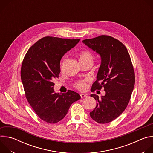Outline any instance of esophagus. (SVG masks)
Here are the masks:
<instances>
[{"label":"esophagus","mask_w":153,"mask_h":153,"mask_svg":"<svg viewBox=\"0 0 153 153\" xmlns=\"http://www.w3.org/2000/svg\"><path fill=\"white\" fill-rule=\"evenodd\" d=\"M80 97H81V98L86 97H87V94H80Z\"/></svg>","instance_id":"1"}]
</instances>
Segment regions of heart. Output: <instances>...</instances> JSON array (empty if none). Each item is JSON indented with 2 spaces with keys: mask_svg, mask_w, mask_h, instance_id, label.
Returning <instances> with one entry per match:
<instances>
[{
  "mask_svg": "<svg viewBox=\"0 0 153 153\" xmlns=\"http://www.w3.org/2000/svg\"><path fill=\"white\" fill-rule=\"evenodd\" d=\"M80 62H93V56L89 51H83L79 54ZM76 87L80 90H84L86 88V83L84 80H79L75 85Z\"/></svg>",
  "mask_w": 153,
  "mask_h": 153,
  "instance_id": "heart-1",
  "label": "heart"
}]
</instances>
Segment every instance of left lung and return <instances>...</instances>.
I'll return each instance as SVG.
<instances>
[{
    "mask_svg": "<svg viewBox=\"0 0 153 153\" xmlns=\"http://www.w3.org/2000/svg\"><path fill=\"white\" fill-rule=\"evenodd\" d=\"M82 42L101 59L97 80L91 90L103 87L105 91L101 98L95 94L91 95L97 105L90 115L99 123H109L124 111L129 102L135 83L131 60L125 45L111 36L102 35Z\"/></svg>",
    "mask_w": 153,
    "mask_h": 153,
    "instance_id": "left-lung-1",
    "label": "left lung"
}]
</instances>
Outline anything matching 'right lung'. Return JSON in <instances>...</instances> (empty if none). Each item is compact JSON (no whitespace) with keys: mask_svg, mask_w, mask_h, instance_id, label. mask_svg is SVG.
Segmentation results:
<instances>
[{"mask_svg":"<svg viewBox=\"0 0 153 153\" xmlns=\"http://www.w3.org/2000/svg\"><path fill=\"white\" fill-rule=\"evenodd\" d=\"M80 39L45 37L30 47L21 68V80L26 98L37 115L43 121L56 123L67 115L71 105L80 99L69 90L55 93L53 80L60 73V62Z\"/></svg>","mask_w":153,"mask_h":153,"instance_id":"obj_1","label":"right lung"}]
</instances>
